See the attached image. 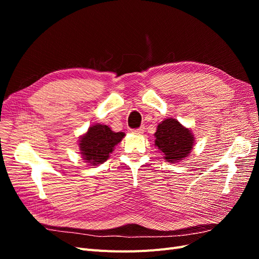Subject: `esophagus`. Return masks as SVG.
Wrapping results in <instances>:
<instances>
[{"label": "esophagus", "instance_id": "1", "mask_svg": "<svg viewBox=\"0 0 259 259\" xmlns=\"http://www.w3.org/2000/svg\"><path fill=\"white\" fill-rule=\"evenodd\" d=\"M144 132H145V128H144V127H139V128L132 130V133H133V134H136V135H142Z\"/></svg>", "mask_w": 259, "mask_h": 259}]
</instances>
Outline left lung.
I'll return each instance as SVG.
<instances>
[{"label": "left lung", "instance_id": "8db88e82", "mask_svg": "<svg viewBox=\"0 0 259 259\" xmlns=\"http://www.w3.org/2000/svg\"><path fill=\"white\" fill-rule=\"evenodd\" d=\"M154 145L169 163L184 160L192 150L194 138L191 132L175 119L162 121L155 132Z\"/></svg>", "mask_w": 259, "mask_h": 259}]
</instances>
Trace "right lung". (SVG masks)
<instances>
[{"instance_id": "1", "label": "right lung", "mask_w": 259, "mask_h": 259, "mask_svg": "<svg viewBox=\"0 0 259 259\" xmlns=\"http://www.w3.org/2000/svg\"><path fill=\"white\" fill-rule=\"evenodd\" d=\"M124 136V133H114L108 125H93L80 139L79 146L83 160L91 165L106 162L114 146L119 144Z\"/></svg>"}]
</instances>
